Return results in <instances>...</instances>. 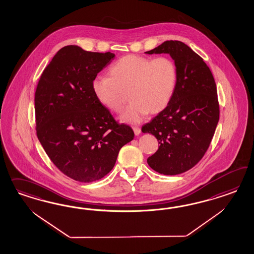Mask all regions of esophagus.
I'll return each instance as SVG.
<instances>
[{
	"label": "esophagus",
	"mask_w": 254,
	"mask_h": 254,
	"mask_svg": "<svg viewBox=\"0 0 254 254\" xmlns=\"http://www.w3.org/2000/svg\"><path fill=\"white\" fill-rule=\"evenodd\" d=\"M133 130H134V133H135V135H136V136H138V135H139V133H140V128H139L138 127H133Z\"/></svg>",
	"instance_id": "esophagus-1"
}]
</instances>
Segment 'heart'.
<instances>
[{
	"mask_svg": "<svg viewBox=\"0 0 254 254\" xmlns=\"http://www.w3.org/2000/svg\"><path fill=\"white\" fill-rule=\"evenodd\" d=\"M109 72L111 77L94 80L93 92L102 105L115 113H121L130 97L133 101L122 116L123 121L130 123H138L148 113L163 111L177 85V66L168 57L153 60L128 55L115 62Z\"/></svg>",
	"mask_w": 254,
	"mask_h": 254,
	"instance_id": "b5f03b06",
	"label": "heart"
}]
</instances>
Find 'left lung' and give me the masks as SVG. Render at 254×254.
<instances>
[{"mask_svg": "<svg viewBox=\"0 0 254 254\" xmlns=\"http://www.w3.org/2000/svg\"><path fill=\"white\" fill-rule=\"evenodd\" d=\"M145 53L169 54L177 66L172 99L141 127L159 143L148 165L160 174L177 175L202 159L213 138L220 116L215 81L203 59L183 42L166 41Z\"/></svg>", "mask_w": 254, "mask_h": 254, "instance_id": "1", "label": "left lung"}]
</instances>
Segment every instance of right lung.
I'll return each instance as SVG.
<instances>
[{"label":"right lung","mask_w":254,"mask_h":254,"mask_svg":"<svg viewBox=\"0 0 254 254\" xmlns=\"http://www.w3.org/2000/svg\"><path fill=\"white\" fill-rule=\"evenodd\" d=\"M111 52L62 47L40 77L34 107L36 134L46 154L66 176L92 183L115 167L120 149L134 138L97 100L92 84L114 60Z\"/></svg>","instance_id":"right-lung-1"}]
</instances>
